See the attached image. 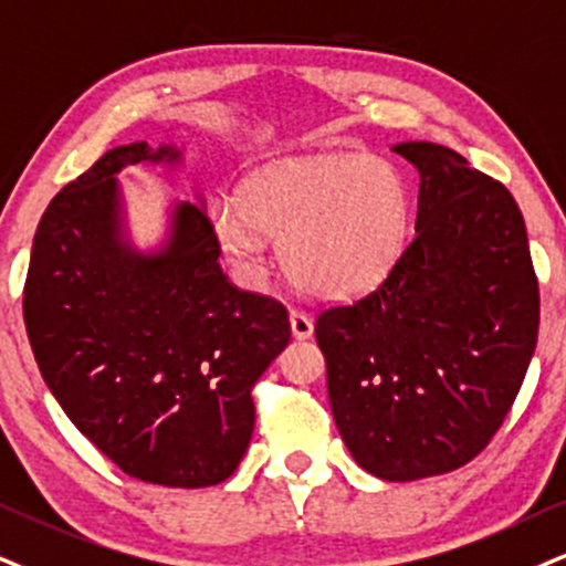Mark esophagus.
Returning <instances> with one entry per match:
<instances>
[{
	"label": "esophagus",
	"mask_w": 566,
	"mask_h": 566,
	"mask_svg": "<svg viewBox=\"0 0 566 566\" xmlns=\"http://www.w3.org/2000/svg\"><path fill=\"white\" fill-rule=\"evenodd\" d=\"M291 333H294L296 340H306L315 333V323L312 317L302 310H291Z\"/></svg>",
	"instance_id": "obj_1"
}]
</instances>
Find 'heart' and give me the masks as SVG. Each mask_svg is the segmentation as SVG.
Returning <instances> with one entry per match:
<instances>
[{"label": "heart", "mask_w": 566, "mask_h": 566, "mask_svg": "<svg viewBox=\"0 0 566 566\" xmlns=\"http://www.w3.org/2000/svg\"><path fill=\"white\" fill-rule=\"evenodd\" d=\"M411 193L394 163L367 155L277 159L243 180L239 201L214 199L209 230L243 281H264L275 239L283 270L306 294L346 302L399 262Z\"/></svg>", "instance_id": "1"}]
</instances>
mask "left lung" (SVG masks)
I'll return each instance as SVG.
<instances>
[{
    "label": "left lung",
    "instance_id": "8db88e82",
    "mask_svg": "<svg viewBox=\"0 0 566 566\" xmlns=\"http://www.w3.org/2000/svg\"><path fill=\"white\" fill-rule=\"evenodd\" d=\"M420 172L415 239L373 294L317 315L327 396L369 475L407 483L485 449L517 399L541 323L538 277L506 186L449 146H394Z\"/></svg>",
    "mask_w": 566,
    "mask_h": 566
}]
</instances>
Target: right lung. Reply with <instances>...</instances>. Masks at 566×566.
Masks as SVG:
<instances>
[{
	"instance_id": "right-lung-1",
	"label": "right lung",
	"mask_w": 566,
	"mask_h": 566,
	"mask_svg": "<svg viewBox=\"0 0 566 566\" xmlns=\"http://www.w3.org/2000/svg\"><path fill=\"white\" fill-rule=\"evenodd\" d=\"M142 163L178 165L180 149L115 146L46 207L28 340L70 422L125 475L218 485L249 449L251 388L289 346V312L228 281L201 201L172 207L159 249L130 243L117 172Z\"/></svg>"
}]
</instances>
